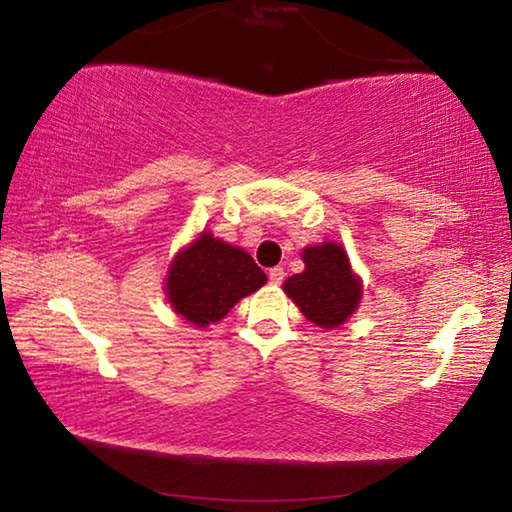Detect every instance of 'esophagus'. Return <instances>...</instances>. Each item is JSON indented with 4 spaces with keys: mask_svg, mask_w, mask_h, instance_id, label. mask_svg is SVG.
<instances>
[{
    "mask_svg": "<svg viewBox=\"0 0 512 512\" xmlns=\"http://www.w3.org/2000/svg\"><path fill=\"white\" fill-rule=\"evenodd\" d=\"M268 280H271V284H282L284 280V268L282 266H275L268 271Z\"/></svg>",
    "mask_w": 512,
    "mask_h": 512,
    "instance_id": "esophagus-1",
    "label": "esophagus"
}]
</instances>
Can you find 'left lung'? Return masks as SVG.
Instances as JSON below:
<instances>
[{
	"label": "left lung",
	"instance_id": "1",
	"mask_svg": "<svg viewBox=\"0 0 512 512\" xmlns=\"http://www.w3.org/2000/svg\"><path fill=\"white\" fill-rule=\"evenodd\" d=\"M300 257L305 271L284 280V293L316 327H341L363 298V280L352 271L348 253L336 241H323L307 246Z\"/></svg>",
	"mask_w": 512,
	"mask_h": 512
}]
</instances>
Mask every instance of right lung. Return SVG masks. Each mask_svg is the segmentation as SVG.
Returning <instances> with one entry per match:
<instances>
[{
	"label": "right lung",
	"mask_w": 512,
	"mask_h": 512,
	"mask_svg": "<svg viewBox=\"0 0 512 512\" xmlns=\"http://www.w3.org/2000/svg\"><path fill=\"white\" fill-rule=\"evenodd\" d=\"M266 284V273L244 248L198 232L173 255L164 293L171 309L198 329L216 325L241 298Z\"/></svg>",
	"instance_id": "right-lung-1"
}]
</instances>
